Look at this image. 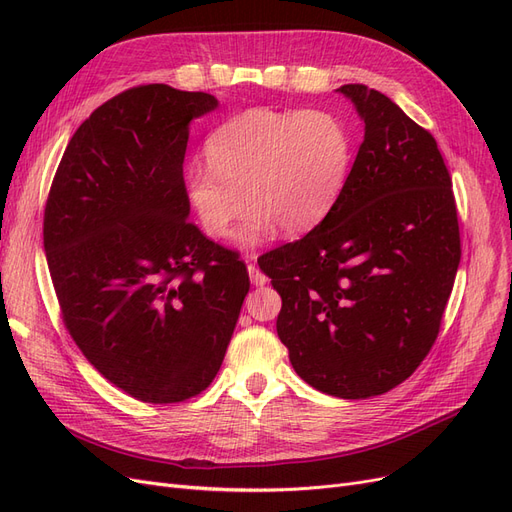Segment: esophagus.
Returning <instances> with one entry per match:
<instances>
[{
  "label": "esophagus",
  "mask_w": 512,
  "mask_h": 512,
  "mask_svg": "<svg viewBox=\"0 0 512 512\" xmlns=\"http://www.w3.org/2000/svg\"><path fill=\"white\" fill-rule=\"evenodd\" d=\"M250 265H247V273H250V280H252V284L254 286H265L269 280H267V275L262 273L258 267H256V262H254V256H250Z\"/></svg>",
  "instance_id": "obj_1"
}]
</instances>
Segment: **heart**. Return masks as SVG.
<instances>
[{
	"label": "heart",
	"instance_id": "obj_1",
	"mask_svg": "<svg viewBox=\"0 0 512 512\" xmlns=\"http://www.w3.org/2000/svg\"><path fill=\"white\" fill-rule=\"evenodd\" d=\"M205 151L209 164L192 162L183 173L188 203L211 237H224L250 205L235 235L250 245L275 224L286 235H301L327 218L348 175L350 136L329 111L260 106L215 128Z\"/></svg>",
	"mask_w": 512,
	"mask_h": 512
}]
</instances>
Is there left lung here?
<instances>
[{
    "label": "left lung",
    "instance_id": "obj_1",
    "mask_svg": "<svg viewBox=\"0 0 512 512\" xmlns=\"http://www.w3.org/2000/svg\"><path fill=\"white\" fill-rule=\"evenodd\" d=\"M365 123L342 194L314 230L258 258L282 297L277 335L314 389L367 399L436 342L461 258L436 138L376 89H337Z\"/></svg>",
    "mask_w": 512,
    "mask_h": 512
}]
</instances>
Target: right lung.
Returning a JSON list of instances; mask_svg holds the SVG:
<instances>
[{
    "label": "right lung",
    "instance_id": "obj_1",
    "mask_svg": "<svg viewBox=\"0 0 512 512\" xmlns=\"http://www.w3.org/2000/svg\"><path fill=\"white\" fill-rule=\"evenodd\" d=\"M215 108L203 91H123L74 132L46 200L66 329L108 382L147 404L207 389L250 290L237 254L188 222L190 123Z\"/></svg>",
    "mask_w": 512,
    "mask_h": 512
}]
</instances>
